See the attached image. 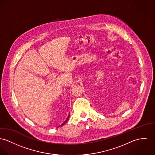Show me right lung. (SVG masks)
<instances>
[{
	"mask_svg": "<svg viewBox=\"0 0 155 155\" xmlns=\"http://www.w3.org/2000/svg\"><path fill=\"white\" fill-rule=\"evenodd\" d=\"M69 117H70V114H69V115L68 116V117L67 118V119L65 120L64 121V123H62V124H61V126H63L64 124H65L67 122V121L68 120V119H69Z\"/></svg>",
	"mask_w": 155,
	"mask_h": 155,
	"instance_id": "1",
	"label": "right lung"
}]
</instances>
